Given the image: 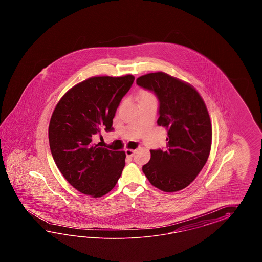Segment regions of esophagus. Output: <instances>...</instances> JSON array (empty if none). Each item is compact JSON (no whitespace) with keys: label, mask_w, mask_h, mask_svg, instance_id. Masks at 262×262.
Returning <instances> with one entry per match:
<instances>
[{"label":"esophagus","mask_w":262,"mask_h":262,"mask_svg":"<svg viewBox=\"0 0 262 262\" xmlns=\"http://www.w3.org/2000/svg\"><path fill=\"white\" fill-rule=\"evenodd\" d=\"M134 154H135V150H131V149L125 150V155L127 157H133Z\"/></svg>","instance_id":"34e87169"}]
</instances>
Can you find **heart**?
Returning <instances> with one entry per match:
<instances>
[{
	"instance_id": "1",
	"label": "heart",
	"mask_w": 262,
	"mask_h": 262,
	"mask_svg": "<svg viewBox=\"0 0 262 262\" xmlns=\"http://www.w3.org/2000/svg\"><path fill=\"white\" fill-rule=\"evenodd\" d=\"M151 97H154L151 94H150L149 92H141V94H140V99H145V98H151Z\"/></svg>"
}]
</instances>
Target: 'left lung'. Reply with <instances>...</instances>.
<instances>
[{"instance_id": "obj_1", "label": "left lung", "mask_w": 262, "mask_h": 262, "mask_svg": "<svg viewBox=\"0 0 262 262\" xmlns=\"http://www.w3.org/2000/svg\"><path fill=\"white\" fill-rule=\"evenodd\" d=\"M137 84L159 101L157 124L167 130V149L150 150L142 167L147 179L164 192L188 186L206 164L212 145V124L206 105L190 84L166 73H150Z\"/></svg>"}]
</instances>
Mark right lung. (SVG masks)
<instances>
[{"label":"right lung","mask_w":262,"mask_h":262,"mask_svg":"<svg viewBox=\"0 0 262 262\" xmlns=\"http://www.w3.org/2000/svg\"><path fill=\"white\" fill-rule=\"evenodd\" d=\"M134 76L93 77L77 84L56 105L49 126L51 155L62 176L85 195L99 198L116 185L125 152L100 148L93 138L112 131L120 102Z\"/></svg>","instance_id":"obj_1"}]
</instances>
